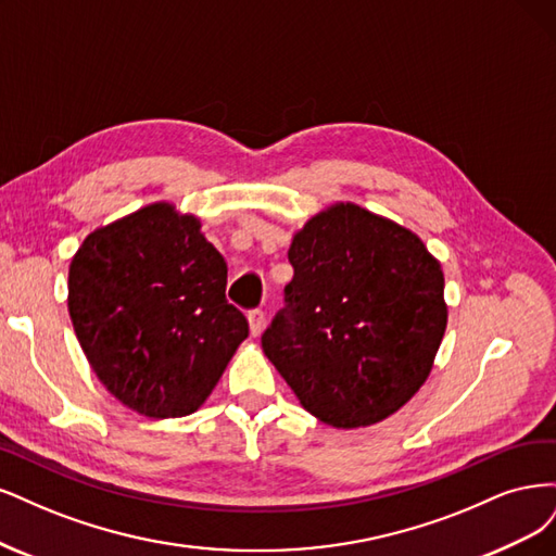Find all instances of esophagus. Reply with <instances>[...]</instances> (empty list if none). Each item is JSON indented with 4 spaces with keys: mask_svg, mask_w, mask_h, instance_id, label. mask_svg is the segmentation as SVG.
I'll return each mask as SVG.
<instances>
[{
    "mask_svg": "<svg viewBox=\"0 0 556 556\" xmlns=\"http://www.w3.org/2000/svg\"><path fill=\"white\" fill-rule=\"evenodd\" d=\"M249 328H252L254 337H258L263 332V328H265V314L261 309L249 312Z\"/></svg>",
    "mask_w": 556,
    "mask_h": 556,
    "instance_id": "1",
    "label": "esophagus"
}]
</instances>
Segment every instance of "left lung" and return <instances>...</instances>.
Masks as SVG:
<instances>
[{"label":"left lung","instance_id":"8db88e82","mask_svg":"<svg viewBox=\"0 0 556 556\" xmlns=\"http://www.w3.org/2000/svg\"><path fill=\"white\" fill-rule=\"evenodd\" d=\"M286 307L261 337L300 404L339 429L400 410L432 371L447 324L441 263L408 228L337 203L291 242Z\"/></svg>","mask_w":556,"mask_h":556}]
</instances>
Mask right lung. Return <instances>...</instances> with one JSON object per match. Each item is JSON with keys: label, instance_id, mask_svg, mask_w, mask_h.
<instances>
[{"label": "right lung", "instance_id": "add662e5", "mask_svg": "<svg viewBox=\"0 0 556 556\" xmlns=\"http://www.w3.org/2000/svg\"><path fill=\"white\" fill-rule=\"evenodd\" d=\"M228 267L193 214L152 203L83 240L68 314L105 390L148 418L199 410L249 334Z\"/></svg>", "mask_w": 556, "mask_h": 556}]
</instances>
